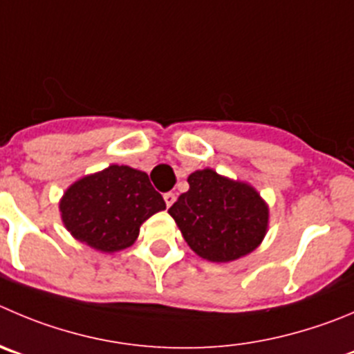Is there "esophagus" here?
<instances>
[{
  "mask_svg": "<svg viewBox=\"0 0 354 354\" xmlns=\"http://www.w3.org/2000/svg\"><path fill=\"white\" fill-rule=\"evenodd\" d=\"M163 200H165V203H167V207H171V205H174V201H175V194L174 193H165Z\"/></svg>",
  "mask_w": 354,
  "mask_h": 354,
  "instance_id": "esophagus-1",
  "label": "esophagus"
}]
</instances>
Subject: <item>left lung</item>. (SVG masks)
Wrapping results in <instances>:
<instances>
[{"label":"left lung","mask_w":354,"mask_h":354,"mask_svg":"<svg viewBox=\"0 0 354 354\" xmlns=\"http://www.w3.org/2000/svg\"><path fill=\"white\" fill-rule=\"evenodd\" d=\"M183 193L168 214L198 257L233 262L252 254L269 227V207L252 184L234 180L212 168L187 177Z\"/></svg>","instance_id":"1"}]
</instances>
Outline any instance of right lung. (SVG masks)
<instances>
[{
  "label": "right lung",
  "mask_w": 354,
  "mask_h": 354,
  "mask_svg": "<svg viewBox=\"0 0 354 354\" xmlns=\"http://www.w3.org/2000/svg\"><path fill=\"white\" fill-rule=\"evenodd\" d=\"M165 208L146 171L127 165L83 175L59 201L60 218L71 236L102 254L132 247L140 225Z\"/></svg>",
  "instance_id": "1"
}]
</instances>
